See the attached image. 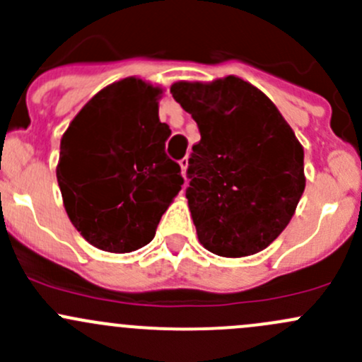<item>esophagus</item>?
<instances>
[{"mask_svg": "<svg viewBox=\"0 0 362 362\" xmlns=\"http://www.w3.org/2000/svg\"><path fill=\"white\" fill-rule=\"evenodd\" d=\"M178 164H180V170H182V175L184 177H187V168H189V159L187 158H182L178 160Z\"/></svg>", "mask_w": 362, "mask_h": 362, "instance_id": "1", "label": "esophagus"}]
</instances>
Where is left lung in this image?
<instances>
[{
  "label": "left lung",
  "mask_w": 362,
  "mask_h": 362,
  "mask_svg": "<svg viewBox=\"0 0 362 362\" xmlns=\"http://www.w3.org/2000/svg\"><path fill=\"white\" fill-rule=\"evenodd\" d=\"M170 93L202 134L185 191L199 243L222 257L264 250L305 191V152L293 127L262 90L235 75L180 80Z\"/></svg>",
  "instance_id": "left-lung-1"
}]
</instances>
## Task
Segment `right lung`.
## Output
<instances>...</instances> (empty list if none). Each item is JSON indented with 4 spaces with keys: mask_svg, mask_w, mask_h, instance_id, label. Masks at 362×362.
<instances>
[{
    "mask_svg": "<svg viewBox=\"0 0 362 362\" xmlns=\"http://www.w3.org/2000/svg\"><path fill=\"white\" fill-rule=\"evenodd\" d=\"M163 89L136 76L94 94L61 138L56 175L76 231L93 247L126 254L156 236L180 192V166L164 152Z\"/></svg>",
    "mask_w": 362,
    "mask_h": 362,
    "instance_id": "obj_1",
    "label": "right lung"
}]
</instances>
